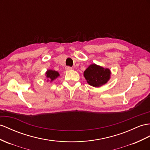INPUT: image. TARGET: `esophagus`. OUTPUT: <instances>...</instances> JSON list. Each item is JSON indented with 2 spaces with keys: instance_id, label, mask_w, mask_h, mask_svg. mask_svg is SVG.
<instances>
[{
  "instance_id": "obj_1",
  "label": "esophagus",
  "mask_w": 150,
  "mask_h": 150,
  "mask_svg": "<svg viewBox=\"0 0 150 150\" xmlns=\"http://www.w3.org/2000/svg\"><path fill=\"white\" fill-rule=\"evenodd\" d=\"M66 70H67V71H69V70H72V68L71 67H66Z\"/></svg>"
}]
</instances>
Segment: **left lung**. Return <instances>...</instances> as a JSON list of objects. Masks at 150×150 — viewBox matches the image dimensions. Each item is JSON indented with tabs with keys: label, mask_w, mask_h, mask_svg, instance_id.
<instances>
[{
	"label": "left lung",
	"mask_w": 150,
	"mask_h": 150,
	"mask_svg": "<svg viewBox=\"0 0 150 150\" xmlns=\"http://www.w3.org/2000/svg\"><path fill=\"white\" fill-rule=\"evenodd\" d=\"M83 76L90 86L99 87L109 81L111 71L109 68H103L96 64H92L84 71Z\"/></svg>",
	"instance_id": "1"
}]
</instances>
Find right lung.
Returning <instances> with one entry per match:
<instances>
[{"instance_id":"add662e5","label":"right lung","mask_w":150,"mask_h":150,"mask_svg":"<svg viewBox=\"0 0 150 150\" xmlns=\"http://www.w3.org/2000/svg\"><path fill=\"white\" fill-rule=\"evenodd\" d=\"M59 76V74L58 71L52 70H47L45 72V76L47 79V82H52L54 80H55L56 78Z\"/></svg>"}]
</instances>
